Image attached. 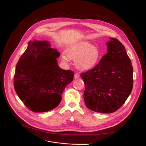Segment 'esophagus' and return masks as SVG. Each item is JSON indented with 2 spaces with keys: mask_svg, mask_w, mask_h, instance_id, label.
<instances>
[{
  "mask_svg": "<svg viewBox=\"0 0 146 146\" xmlns=\"http://www.w3.org/2000/svg\"><path fill=\"white\" fill-rule=\"evenodd\" d=\"M80 76V74H79L78 73H76L75 74H74V78L75 79H77V78H79Z\"/></svg>",
  "mask_w": 146,
  "mask_h": 146,
  "instance_id": "1",
  "label": "esophagus"
}]
</instances>
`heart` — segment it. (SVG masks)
I'll return each mask as SVG.
<instances>
[{
  "label": "heart",
  "instance_id": "obj_1",
  "mask_svg": "<svg viewBox=\"0 0 146 146\" xmlns=\"http://www.w3.org/2000/svg\"><path fill=\"white\" fill-rule=\"evenodd\" d=\"M65 55L68 59L76 61L77 68L81 70H89L97 65L100 58L99 49L92 46L88 42L82 41L71 46L65 51ZM64 62L68 60L64 56L62 58Z\"/></svg>",
  "mask_w": 146,
  "mask_h": 146
}]
</instances>
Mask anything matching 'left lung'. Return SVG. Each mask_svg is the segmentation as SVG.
Masks as SVG:
<instances>
[{"label": "left lung", "instance_id": "left-lung-1", "mask_svg": "<svg viewBox=\"0 0 146 146\" xmlns=\"http://www.w3.org/2000/svg\"><path fill=\"white\" fill-rule=\"evenodd\" d=\"M108 53L99 63L81 74L86 86L84 100L87 108L98 112L118 110L133 89V66L124 46L110 38Z\"/></svg>", "mask_w": 146, "mask_h": 146}]
</instances>
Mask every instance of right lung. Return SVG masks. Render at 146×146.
I'll return each instance as SVG.
<instances>
[{"label":"right lung","instance_id":"add662e5","mask_svg":"<svg viewBox=\"0 0 146 146\" xmlns=\"http://www.w3.org/2000/svg\"><path fill=\"white\" fill-rule=\"evenodd\" d=\"M50 46L47 41H29L16 66L15 90L25 106L34 112L56 108L74 76L73 71L58 66L60 53Z\"/></svg>","mask_w":146,"mask_h":146}]
</instances>
